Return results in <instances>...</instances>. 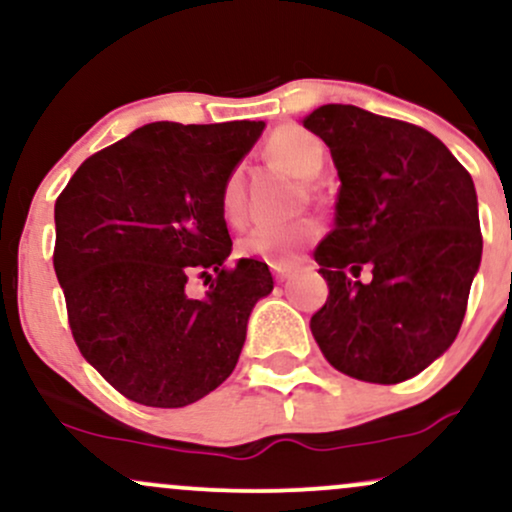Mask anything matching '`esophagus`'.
<instances>
[{
  "label": "esophagus",
  "instance_id": "obj_1",
  "mask_svg": "<svg viewBox=\"0 0 512 512\" xmlns=\"http://www.w3.org/2000/svg\"><path fill=\"white\" fill-rule=\"evenodd\" d=\"M272 274L276 281H286L293 274V267H289V264H272Z\"/></svg>",
  "mask_w": 512,
  "mask_h": 512
}]
</instances>
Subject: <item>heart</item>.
Listing matches in <instances>:
<instances>
[{"label": "heart", "instance_id": "obj_1", "mask_svg": "<svg viewBox=\"0 0 512 512\" xmlns=\"http://www.w3.org/2000/svg\"><path fill=\"white\" fill-rule=\"evenodd\" d=\"M264 154L279 163L281 168L289 170L293 178L310 180L320 173L325 163V146L315 134L296 125L276 127L264 142ZM219 209L221 216L233 226L243 223L248 214V197H245V173L243 166H233L221 182L219 190ZM320 233L315 221H291V223H260L252 231L240 238L238 250L245 257H257V260L269 264H291L301 255L308 243H313Z\"/></svg>", "mask_w": 512, "mask_h": 512}]
</instances>
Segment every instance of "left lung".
<instances>
[{
	"mask_svg": "<svg viewBox=\"0 0 512 512\" xmlns=\"http://www.w3.org/2000/svg\"><path fill=\"white\" fill-rule=\"evenodd\" d=\"M303 127L330 146L342 180L315 248L330 296L310 330L349 378L402 383L460 332L481 262L472 175L431 132L356 105H322Z\"/></svg>",
	"mask_w": 512,
	"mask_h": 512,
	"instance_id": "obj_1",
	"label": "left lung"
}]
</instances>
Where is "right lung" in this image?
Here are the masks:
<instances>
[{"label":"right lung","mask_w":512,"mask_h":512,"mask_svg":"<svg viewBox=\"0 0 512 512\" xmlns=\"http://www.w3.org/2000/svg\"><path fill=\"white\" fill-rule=\"evenodd\" d=\"M264 122H151L88 156L55 202V274L81 356L144 407H187L236 368L269 267H228L219 190ZM190 275L208 291L192 299Z\"/></svg>","instance_id":"right-lung-1"}]
</instances>
